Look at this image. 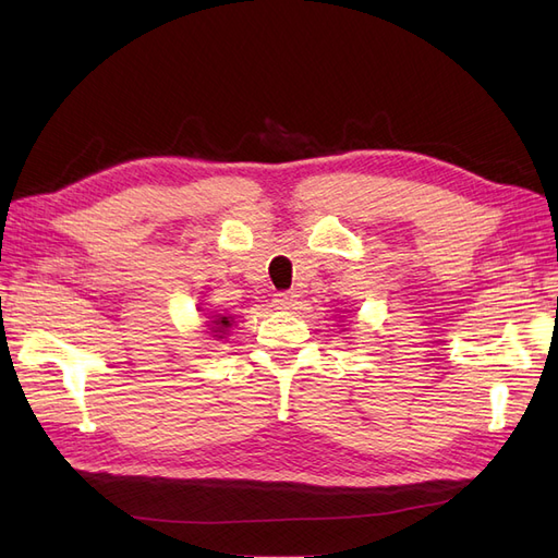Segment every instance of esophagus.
I'll return each mask as SVG.
<instances>
[{
	"mask_svg": "<svg viewBox=\"0 0 558 558\" xmlns=\"http://www.w3.org/2000/svg\"><path fill=\"white\" fill-rule=\"evenodd\" d=\"M298 305V295L293 291H283L275 295V307L277 310H293Z\"/></svg>",
	"mask_w": 558,
	"mask_h": 558,
	"instance_id": "esophagus-1",
	"label": "esophagus"
}]
</instances>
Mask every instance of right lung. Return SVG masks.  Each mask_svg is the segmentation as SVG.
<instances>
[{
  "label": "right lung",
  "instance_id": "obj_1",
  "mask_svg": "<svg viewBox=\"0 0 558 558\" xmlns=\"http://www.w3.org/2000/svg\"><path fill=\"white\" fill-rule=\"evenodd\" d=\"M207 326H209V335L214 337V340H226V337L230 335V328L234 326V316L232 314H209L207 316Z\"/></svg>",
  "mask_w": 558,
  "mask_h": 558
}]
</instances>
